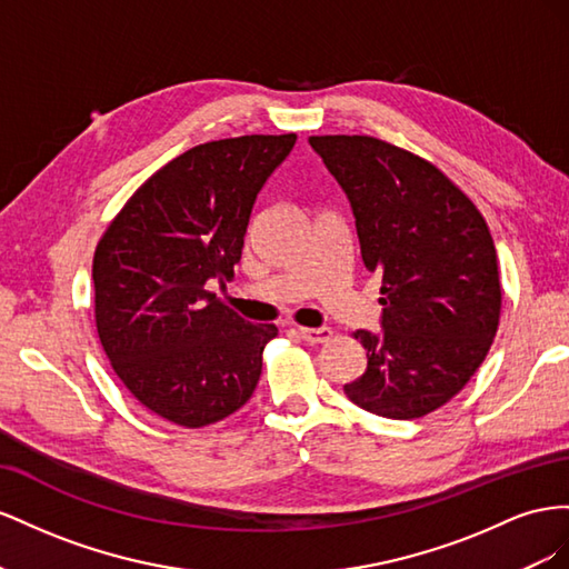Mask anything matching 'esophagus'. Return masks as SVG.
Listing matches in <instances>:
<instances>
[{
    "label": "esophagus",
    "mask_w": 569,
    "mask_h": 569,
    "mask_svg": "<svg viewBox=\"0 0 569 569\" xmlns=\"http://www.w3.org/2000/svg\"><path fill=\"white\" fill-rule=\"evenodd\" d=\"M298 333L302 336V340H307V343H327V340L333 336V331L329 327H319V329L300 327Z\"/></svg>",
    "instance_id": "34e87169"
}]
</instances>
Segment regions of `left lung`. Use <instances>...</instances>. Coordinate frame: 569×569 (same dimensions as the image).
<instances>
[{
    "label": "left lung",
    "mask_w": 569,
    "mask_h": 569,
    "mask_svg": "<svg viewBox=\"0 0 569 569\" xmlns=\"http://www.w3.org/2000/svg\"><path fill=\"white\" fill-rule=\"evenodd\" d=\"M346 190L362 262L381 276V333L355 331L365 375L346 383L362 410L417 419L456 398L489 355L500 279L489 226L431 161L371 136H312Z\"/></svg>",
    "instance_id": "obj_1"
}]
</instances>
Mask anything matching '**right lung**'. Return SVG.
Here are the masks:
<instances>
[{
    "label": "right lung",
    "instance_id": "right-lung-1",
    "mask_svg": "<svg viewBox=\"0 0 569 569\" xmlns=\"http://www.w3.org/2000/svg\"><path fill=\"white\" fill-rule=\"evenodd\" d=\"M298 136L198 144L144 181L97 242L94 323L131 396L178 427L221 421L254 393L279 329L250 323L207 283L231 281L257 192Z\"/></svg>",
    "mask_w": 569,
    "mask_h": 569
}]
</instances>
